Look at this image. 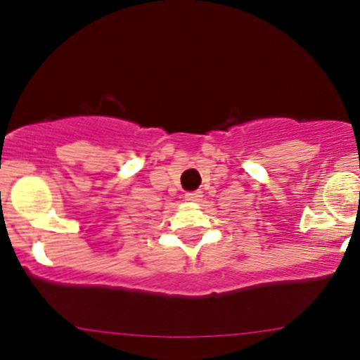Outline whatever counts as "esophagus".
<instances>
[{"label":"esophagus","instance_id":"1","mask_svg":"<svg viewBox=\"0 0 360 360\" xmlns=\"http://www.w3.org/2000/svg\"><path fill=\"white\" fill-rule=\"evenodd\" d=\"M186 201H191V203H198V201H201V198H203V193L201 191H193V193H186Z\"/></svg>","mask_w":360,"mask_h":360}]
</instances>
